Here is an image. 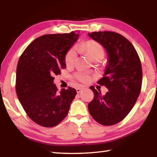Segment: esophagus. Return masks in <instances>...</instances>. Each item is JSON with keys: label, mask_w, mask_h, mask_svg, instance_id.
<instances>
[{"label": "esophagus", "mask_w": 157, "mask_h": 157, "mask_svg": "<svg viewBox=\"0 0 157 157\" xmlns=\"http://www.w3.org/2000/svg\"><path fill=\"white\" fill-rule=\"evenodd\" d=\"M82 89H82V88H77L76 89V91H77V93H78V94H79V93H80L82 91Z\"/></svg>", "instance_id": "esophagus-1"}]
</instances>
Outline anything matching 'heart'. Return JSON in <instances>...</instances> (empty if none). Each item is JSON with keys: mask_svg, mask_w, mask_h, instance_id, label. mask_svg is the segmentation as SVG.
I'll use <instances>...</instances> for the list:
<instances>
[{"mask_svg": "<svg viewBox=\"0 0 157 157\" xmlns=\"http://www.w3.org/2000/svg\"><path fill=\"white\" fill-rule=\"evenodd\" d=\"M79 51L88 55L92 60L95 61L98 59H102L105 56V49L102 45L94 41H88L79 45L78 47ZM76 52L74 49L69 50L65 57L66 64L68 66L74 64L76 59ZM79 81L83 83H86L90 81L91 78L89 75L83 73H78L76 75Z\"/></svg>", "mask_w": 157, "mask_h": 157, "instance_id": "1", "label": "heart"}]
</instances>
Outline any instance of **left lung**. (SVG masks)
Listing matches in <instances>:
<instances>
[{"mask_svg":"<svg viewBox=\"0 0 157 157\" xmlns=\"http://www.w3.org/2000/svg\"><path fill=\"white\" fill-rule=\"evenodd\" d=\"M88 35L105 48L108 63L98 83L109 91L105 95L91 89L94 98L88 105L94 120L103 125L118 123L127 116L139 98L142 85V66L131 42L113 32H94Z\"/></svg>","mask_w":157,"mask_h":157,"instance_id":"obj_1","label":"left lung"}]
</instances>
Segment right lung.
I'll return each instance as SVG.
<instances>
[{
    "mask_svg": "<svg viewBox=\"0 0 157 157\" xmlns=\"http://www.w3.org/2000/svg\"><path fill=\"white\" fill-rule=\"evenodd\" d=\"M79 31L46 34L26 48L18 62L16 91L27 115L45 127L57 125L66 118L76 90L57 91L54 76L66 68L65 57L78 41Z\"/></svg>",
    "mask_w": 157,
    "mask_h": 157,
    "instance_id": "add662e5",
    "label": "right lung"
}]
</instances>
